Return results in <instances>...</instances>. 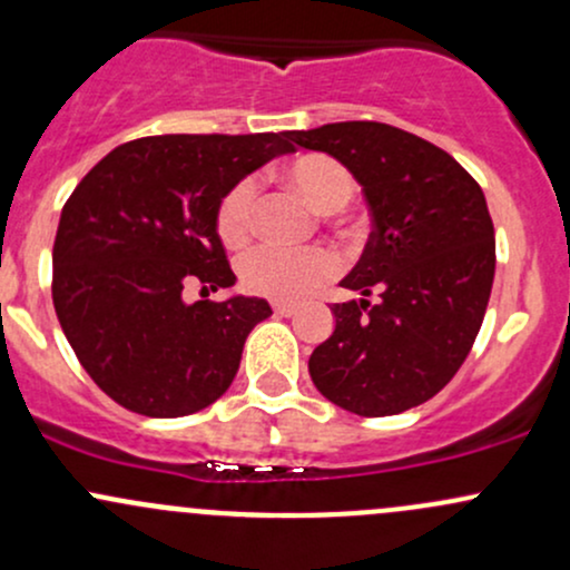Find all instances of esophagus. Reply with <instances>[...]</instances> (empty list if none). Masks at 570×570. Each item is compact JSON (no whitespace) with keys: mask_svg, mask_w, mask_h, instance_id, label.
I'll return each mask as SVG.
<instances>
[{"mask_svg":"<svg viewBox=\"0 0 570 570\" xmlns=\"http://www.w3.org/2000/svg\"><path fill=\"white\" fill-rule=\"evenodd\" d=\"M273 314H275V316H295V314H297V305L273 303Z\"/></svg>","mask_w":570,"mask_h":570,"instance_id":"esophagus-1","label":"esophagus"}]
</instances>
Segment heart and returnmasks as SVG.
I'll return each mask as SVG.
<instances>
[{"label": "heart", "mask_w": 570, "mask_h": 570, "mask_svg": "<svg viewBox=\"0 0 570 570\" xmlns=\"http://www.w3.org/2000/svg\"><path fill=\"white\" fill-rule=\"evenodd\" d=\"M284 178L305 203L318 214H337L352 203L356 184L354 175L324 154H305L289 161ZM254 205H256V180L243 178L224 194L216 210V233L224 246H246L254 233ZM337 271V259L327 248H275L256 246L237 259V275L248 292L273 299H297L324 281H330Z\"/></svg>", "instance_id": "heart-1"}]
</instances>
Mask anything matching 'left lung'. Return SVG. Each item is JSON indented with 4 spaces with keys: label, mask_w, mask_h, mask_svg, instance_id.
Instances as JSON below:
<instances>
[{
    "label": "left lung",
    "mask_w": 570,
    "mask_h": 570,
    "mask_svg": "<svg viewBox=\"0 0 570 570\" xmlns=\"http://www.w3.org/2000/svg\"><path fill=\"white\" fill-rule=\"evenodd\" d=\"M286 137L335 156L373 218L365 252L341 281L362 297L333 305V335L308 360L316 390L360 416L428 403L465 362L490 303L495 227L484 191L454 156L390 124L341 121Z\"/></svg>",
    "instance_id": "1"
}]
</instances>
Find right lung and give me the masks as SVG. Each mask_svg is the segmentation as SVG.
I'll return each mask as SVG.
<instances>
[{
    "mask_svg": "<svg viewBox=\"0 0 570 570\" xmlns=\"http://www.w3.org/2000/svg\"><path fill=\"white\" fill-rule=\"evenodd\" d=\"M289 151L286 132L140 137L75 186L56 229L53 308L80 365L118 405L173 419L229 390L271 305L243 295L189 305L184 286L235 284L218 203Z\"/></svg>",
    "mask_w": 570,
    "mask_h": 570,
    "instance_id": "obj_1",
    "label": "right lung"
}]
</instances>
